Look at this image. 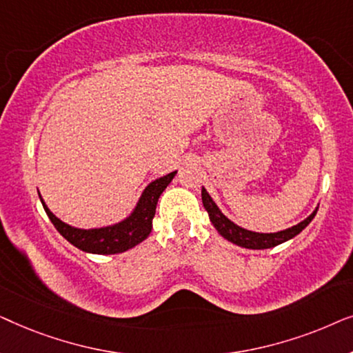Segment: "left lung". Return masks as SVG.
Returning <instances> with one entry per match:
<instances>
[{"label":"left lung","mask_w":353,"mask_h":353,"mask_svg":"<svg viewBox=\"0 0 353 353\" xmlns=\"http://www.w3.org/2000/svg\"><path fill=\"white\" fill-rule=\"evenodd\" d=\"M201 196H202V204H204V209L207 210V214H209V219L212 221V225L215 226V230L219 231L226 241H230V243L241 245V248L244 249H254V250L274 248V245L283 244L289 239L296 238L302 230H305V226L313 220V216L316 215V210H318V207H315V210H313L305 220H302L301 223L291 226V228L274 231V233H259V231L243 228V226H239L238 223H234V221H231L228 216L219 209V205L215 204V201L212 199L204 186H202Z\"/></svg>","instance_id":"left-lung-1"}]
</instances>
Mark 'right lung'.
<instances>
[{
    "label": "right lung",
    "instance_id": "1",
    "mask_svg": "<svg viewBox=\"0 0 353 353\" xmlns=\"http://www.w3.org/2000/svg\"><path fill=\"white\" fill-rule=\"evenodd\" d=\"M176 170L172 173H167L157 180L149 183L144 188V191L139 196L137 204H134L133 210L125 216L123 220L117 221V223L99 226V228H77L52 214L46 202L43 201L40 192V201L45 209L46 215L50 216L51 223L54 228L69 241L72 245L77 249L83 250L88 254H99V255H112L120 254L125 250L134 248V245L143 243L148 238L152 230V219L156 215V205L159 197L165 188L170 185V181L175 178Z\"/></svg>",
    "mask_w": 353,
    "mask_h": 353
}]
</instances>
